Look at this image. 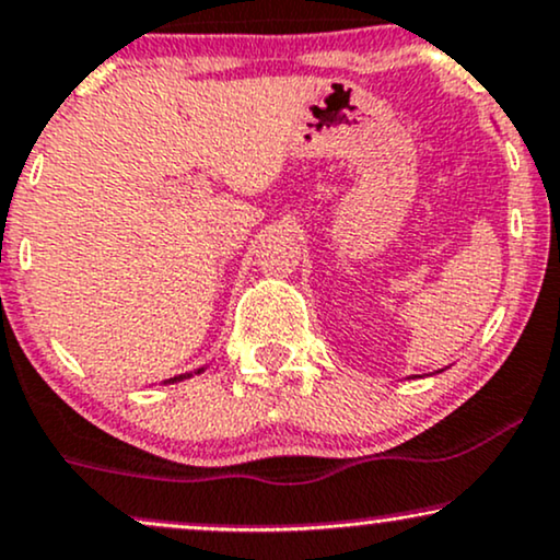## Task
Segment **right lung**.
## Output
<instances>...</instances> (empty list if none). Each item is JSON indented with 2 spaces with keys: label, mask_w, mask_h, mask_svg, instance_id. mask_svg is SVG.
<instances>
[{
  "label": "right lung",
  "mask_w": 560,
  "mask_h": 560,
  "mask_svg": "<svg viewBox=\"0 0 560 560\" xmlns=\"http://www.w3.org/2000/svg\"><path fill=\"white\" fill-rule=\"evenodd\" d=\"M198 373H203V368H198ZM192 373H185V375H177V378H170L166 383H177V381H182V378H190Z\"/></svg>",
  "instance_id": "1"
}]
</instances>
